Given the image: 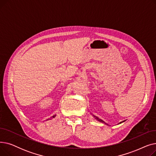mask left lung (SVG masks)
I'll use <instances>...</instances> for the list:
<instances>
[{
    "label": "left lung",
    "instance_id": "left-lung-1",
    "mask_svg": "<svg viewBox=\"0 0 156 156\" xmlns=\"http://www.w3.org/2000/svg\"><path fill=\"white\" fill-rule=\"evenodd\" d=\"M94 116L95 117V119H96L97 120H98V121H101V122H104V123H105V124H106V123H105V122H104V121H102V119H99V118H97V117H96V116ZM122 122H124V121H122ZM121 122H120V123H121Z\"/></svg>",
    "mask_w": 156,
    "mask_h": 156
}]
</instances>
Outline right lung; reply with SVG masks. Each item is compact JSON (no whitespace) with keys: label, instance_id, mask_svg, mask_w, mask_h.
Here are the masks:
<instances>
[{"label":"right lung","instance_id":"1","mask_svg":"<svg viewBox=\"0 0 156 156\" xmlns=\"http://www.w3.org/2000/svg\"><path fill=\"white\" fill-rule=\"evenodd\" d=\"M55 116V115H54V116H52V118H54Z\"/></svg>","mask_w":156,"mask_h":156}]
</instances>
